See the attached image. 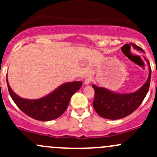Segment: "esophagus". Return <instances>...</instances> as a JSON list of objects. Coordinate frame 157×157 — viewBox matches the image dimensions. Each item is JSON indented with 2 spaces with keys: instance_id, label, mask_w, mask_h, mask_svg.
<instances>
[{
  "instance_id": "esophagus-1",
  "label": "esophagus",
  "mask_w": 157,
  "mask_h": 157,
  "mask_svg": "<svg viewBox=\"0 0 157 157\" xmlns=\"http://www.w3.org/2000/svg\"><path fill=\"white\" fill-rule=\"evenodd\" d=\"M92 81V78L90 77H87L85 80V84H90Z\"/></svg>"
}]
</instances>
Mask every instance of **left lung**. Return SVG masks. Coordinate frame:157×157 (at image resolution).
Listing matches in <instances>:
<instances>
[{
	"instance_id": "8db88e82",
	"label": "left lung",
	"mask_w": 157,
	"mask_h": 157,
	"mask_svg": "<svg viewBox=\"0 0 157 157\" xmlns=\"http://www.w3.org/2000/svg\"><path fill=\"white\" fill-rule=\"evenodd\" d=\"M134 48L141 50L137 45L132 44ZM148 62V60H147ZM148 64L150 63L148 62ZM146 83L140 90L128 94H118L102 87L92 84L95 90L93 105L99 116L107 119H120L127 117L134 112L144 99L147 94L151 78V69Z\"/></svg>"
}]
</instances>
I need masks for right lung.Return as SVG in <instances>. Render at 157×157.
Here are the masks:
<instances>
[{
	"label": "right lung",
	"instance_id": "1",
	"mask_svg": "<svg viewBox=\"0 0 157 157\" xmlns=\"http://www.w3.org/2000/svg\"><path fill=\"white\" fill-rule=\"evenodd\" d=\"M7 87L11 98L19 109L28 116L39 121H51L61 116L67 109L74 93L81 87L83 82L74 81L61 85L51 94L39 99H23Z\"/></svg>",
	"mask_w": 157,
	"mask_h": 157
}]
</instances>
